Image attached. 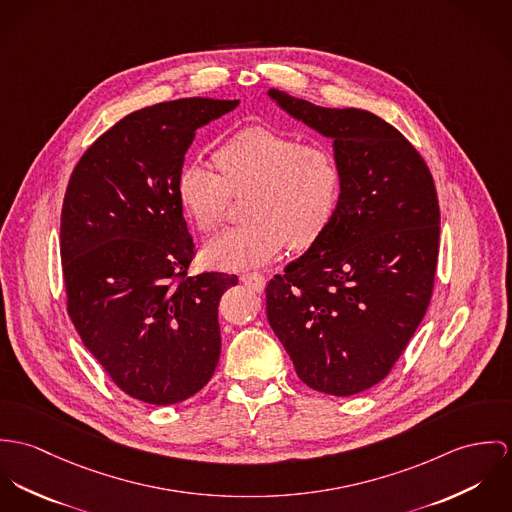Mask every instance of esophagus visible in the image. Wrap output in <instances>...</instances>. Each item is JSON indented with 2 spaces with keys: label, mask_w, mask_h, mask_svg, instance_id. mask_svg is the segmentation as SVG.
Wrapping results in <instances>:
<instances>
[{
  "label": "esophagus",
  "mask_w": 512,
  "mask_h": 512,
  "mask_svg": "<svg viewBox=\"0 0 512 512\" xmlns=\"http://www.w3.org/2000/svg\"><path fill=\"white\" fill-rule=\"evenodd\" d=\"M241 281L257 292H261L265 288V277L261 273H245V275H241Z\"/></svg>",
  "instance_id": "34e87169"
}]
</instances>
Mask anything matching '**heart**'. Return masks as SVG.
<instances>
[{
	"mask_svg": "<svg viewBox=\"0 0 512 512\" xmlns=\"http://www.w3.org/2000/svg\"><path fill=\"white\" fill-rule=\"evenodd\" d=\"M218 172L186 163L176 194L202 233L222 226L229 194L247 192L243 226L206 243L210 267L245 269L275 259L284 245L310 247L330 226L340 202V169L318 145L296 143L271 125H249L226 139L214 155Z\"/></svg>",
	"mask_w": 512,
	"mask_h": 512,
	"instance_id": "b5f03b06",
	"label": "heart"
}]
</instances>
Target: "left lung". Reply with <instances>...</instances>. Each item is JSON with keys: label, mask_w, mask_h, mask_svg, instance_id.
Listing matches in <instances>:
<instances>
[{"label": "left lung", "mask_w": 512, "mask_h": 512, "mask_svg": "<svg viewBox=\"0 0 512 512\" xmlns=\"http://www.w3.org/2000/svg\"><path fill=\"white\" fill-rule=\"evenodd\" d=\"M334 141L340 202L326 231L267 284V318L310 389L349 397L383 381L432 298L440 206L424 159L379 115L271 88Z\"/></svg>", "instance_id": "8db88e82"}]
</instances>
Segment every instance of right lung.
<instances>
[{
	"label": "right lung",
	"instance_id": "right-lung-1",
	"mask_svg": "<svg viewBox=\"0 0 512 512\" xmlns=\"http://www.w3.org/2000/svg\"><path fill=\"white\" fill-rule=\"evenodd\" d=\"M239 100L184 98L125 115L74 167L60 216L70 320L129 397L196 395L220 359L218 304L235 275L188 277L194 257L176 178L196 129Z\"/></svg>",
	"mask_w": 512,
	"mask_h": 512
}]
</instances>
